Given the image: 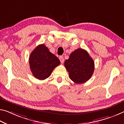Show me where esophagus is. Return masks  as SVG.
<instances>
[{"label": "esophagus", "mask_w": 124, "mask_h": 124, "mask_svg": "<svg viewBox=\"0 0 124 124\" xmlns=\"http://www.w3.org/2000/svg\"><path fill=\"white\" fill-rule=\"evenodd\" d=\"M59 59H60L61 63H63V62H64V58H63V57L62 56H60V57H59Z\"/></svg>", "instance_id": "esophagus-1"}]
</instances>
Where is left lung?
Returning a JSON list of instances; mask_svg holds the SVG:
<instances>
[{
  "mask_svg": "<svg viewBox=\"0 0 124 124\" xmlns=\"http://www.w3.org/2000/svg\"><path fill=\"white\" fill-rule=\"evenodd\" d=\"M70 79L74 83L80 84L89 80L93 73L94 62L87 51L78 48L70 54L64 62Z\"/></svg>",
  "mask_w": 124,
  "mask_h": 124,
  "instance_id": "8db88e82",
  "label": "left lung"
}]
</instances>
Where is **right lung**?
<instances>
[{"instance_id": "obj_1", "label": "right lung", "mask_w": 124, "mask_h": 124, "mask_svg": "<svg viewBox=\"0 0 124 124\" xmlns=\"http://www.w3.org/2000/svg\"><path fill=\"white\" fill-rule=\"evenodd\" d=\"M29 64L33 76L38 79L44 80L50 76L54 68L60 64V61L45 45L41 44L31 52Z\"/></svg>"}]
</instances>
